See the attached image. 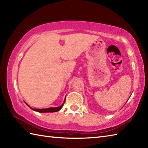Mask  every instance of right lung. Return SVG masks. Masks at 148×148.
<instances>
[{"mask_svg":"<svg viewBox=\"0 0 148 148\" xmlns=\"http://www.w3.org/2000/svg\"><path fill=\"white\" fill-rule=\"evenodd\" d=\"M65 102V99L64 103H63L60 106L57 107V108H46V109H34V108H31V107H30L26 102L25 103L30 109H32L33 110V111H35L39 112H56V111H60V110L62 109L63 106H64Z\"/></svg>","mask_w":148,"mask_h":148,"instance_id":"right-lung-1","label":"right lung"}]
</instances>
